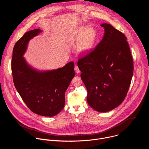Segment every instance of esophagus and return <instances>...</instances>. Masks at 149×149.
Instances as JSON below:
<instances>
[{"instance_id": "esophagus-1", "label": "esophagus", "mask_w": 149, "mask_h": 149, "mask_svg": "<svg viewBox=\"0 0 149 149\" xmlns=\"http://www.w3.org/2000/svg\"><path fill=\"white\" fill-rule=\"evenodd\" d=\"M74 70H75V72L77 74H79V73L80 72L79 69V68L78 67V66H75Z\"/></svg>"}]
</instances>
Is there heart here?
I'll list each match as a JSON object with an SVG mask.
<instances>
[{"mask_svg":"<svg viewBox=\"0 0 149 149\" xmlns=\"http://www.w3.org/2000/svg\"><path fill=\"white\" fill-rule=\"evenodd\" d=\"M77 38L79 37L75 49L80 54H86L93 47L97 38L95 30L92 27H81L76 33Z\"/></svg>","mask_w":149,"mask_h":149,"instance_id":"b5f03b06","label":"heart"}]
</instances>
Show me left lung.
Wrapping results in <instances>:
<instances>
[{
	"instance_id": "obj_1",
	"label": "left lung",
	"mask_w": 149,
	"mask_h": 149,
	"mask_svg": "<svg viewBox=\"0 0 149 149\" xmlns=\"http://www.w3.org/2000/svg\"><path fill=\"white\" fill-rule=\"evenodd\" d=\"M104 35L95 48L78 60L81 78L94 110L104 113L120 105L129 91L133 60L127 38L109 24H102Z\"/></svg>"
}]
</instances>
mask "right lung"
<instances>
[{"label":"right lung","mask_w":149,"mask_h":149,"mask_svg":"<svg viewBox=\"0 0 149 149\" xmlns=\"http://www.w3.org/2000/svg\"><path fill=\"white\" fill-rule=\"evenodd\" d=\"M41 31L39 29L28 31L16 42L13 49L12 72L15 87L31 111L52 117L64 107L65 91L75 76L74 63L41 72L28 65L22 56L29 40Z\"/></svg>","instance_id":"add662e5"}]
</instances>
